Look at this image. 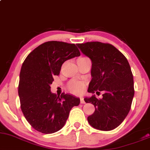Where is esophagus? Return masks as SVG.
Here are the masks:
<instances>
[{"label":"esophagus","mask_w":150,"mask_h":150,"mask_svg":"<svg viewBox=\"0 0 150 150\" xmlns=\"http://www.w3.org/2000/svg\"><path fill=\"white\" fill-rule=\"evenodd\" d=\"M80 103H82V104L85 103V101H84V98H80Z\"/></svg>","instance_id":"1"}]
</instances>
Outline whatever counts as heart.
<instances>
[{
  "label": "heart",
  "instance_id": "b5f03b06",
  "mask_svg": "<svg viewBox=\"0 0 150 150\" xmlns=\"http://www.w3.org/2000/svg\"><path fill=\"white\" fill-rule=\"evenodd\" d=\"M84 59H86V57H80L77 59V61ZM84 87L85 86L82 82H77V81H71L68 84V89L74 94H81L84 91Z\"/></svg>",
  "mask_w": 150,
  "mask_h": 150
}]
</instances>
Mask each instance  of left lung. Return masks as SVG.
<instances>
[{"instance_id":"left-lung-1","label":"left lung","mask_w":150,"mask_h":150,"mask_svg":"<svg viewBox=\"0 0 150 150\" xmlns=\"http://www.w3.org/2000/svg\"><path fill=\"white\" fill-rule=\"evenodd\" d=\"M77 45L92 63L88 92H103L100 99L95 95L84 98L95 107L88 122L94 129L111 131L122 123L131 109L134 84L130 65L123 54L109 43L87 42Z\"/></svg>"}]
</instances>
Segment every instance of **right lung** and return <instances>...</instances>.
Masks as SVG:
<instances>
[{"mask_svg":"<svg viewBox=\"0 0 150 150\" xmlns=\"http://www.w3.org/2000/svg\"><path fill=\"white\" fill-rule=\"evenodd\" d=\"M80 56L75 44L49 41L27 56L21 66L18 93L21 109L27 122L39 132L49 134L62 129L79 98L50 91L54 76L60 73L66 61Z\"/></svg>","mask_w":150,"mask_h":150,"instance_id":"obj_1","label":"right lung"}]
</instances>
